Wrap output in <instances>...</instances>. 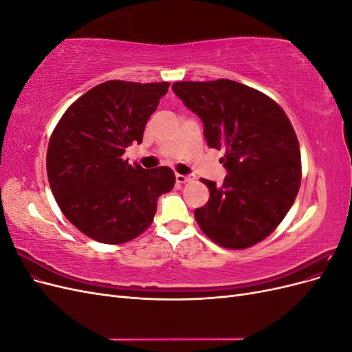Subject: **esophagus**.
Here are the masks:
<instances>
[{
	"label": "esophagus",
	"mask_w": 352,
	"mask_h": 352,
	"mask_svg": "<svg viewBox=\"0 0 352 352\" xmlns=\"http://www.w3.org/2000/svg\"><path fill=\"white\" fill-rule=\"evenodd\" d=\"M194 177L192 176H185V175H176V182L177 184H188V182H190V180H192Z\"/></svg>",
	"instance_id": "obj_1"
}]
</instances>
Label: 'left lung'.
<instances>
[{
  "label": "left lung",
  "mask_w": 352,
  "mask_h": 352,
  "mask_svg": "<svg viewBox=\"0 0 352 352\" xmlns=\"http://www.w3.org/2000/svg\"><path fill=\"white\" fill-rule=\"evenodd\" d=\"M173 92L204 123L210 148L229 175L221 186L207 179L208 202L195 210L201 230L220 247L243 250L280 225L301 185V154L294 127L267 95L229 79L182 80Z\"/></svg>",
  "instance_id": "obj_1"
}]
</instances>
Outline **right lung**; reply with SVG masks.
Masks as SVG:
<instances>
[{
    "label": "right lung",
    "instance_id": "1",
    "mask_svg": "<svg viewBox=\"0 0 352 352\" xmlns=\"http://www.w3.org/2000/svg\"><path fill=\"white\" fill-rule=\"evenodd\" d=\"M168 82L107 80L74 101L51 133L48 182L60 210L85 235L119 245L145 232L157 199L172 190L173 170H145L123 160L141 144L145 124L167 94Z\"/></svg>",
    "mask_w": 352,
    "mask_h": 352
}]
</instances>
